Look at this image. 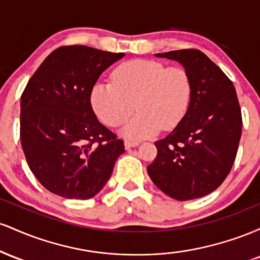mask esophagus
<instances>
[{"instance_id": "1", "label": "esophagus", "mask_w": 260, "mask_h": 260, "mask_svg": "<svg viewBox=\"0 0 260 260\" xmlns=\"http://www.w3.org/2000/svg\"><path fill=\"white\" fill-rule=\"evenodd\" d=\"M138 145H139V142H133V140H126V142H124V147H126V149L138 147Z\"/></svg>"}]
</instances>
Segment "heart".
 I'll return each mask as SVG.
<instances>
[{"mask_svg": "<svg viewBox=\"0 0 260 260\" xmlns=\"http://www.w3.org/2000/svg\"><path fill=\"white\" fill-rule=\"evenodd\" d=\"M113 83L96 82L89 92L92 111L110 127L127 120L136 103L138 115L122 128L132 139L170 131L183 120L192 98L189 74L154 59H131L112 72Z\"/></svg>", "mask_w": 260, "mask_h": 260, "instance_id": "1", "label": "heart"}]
</instances>
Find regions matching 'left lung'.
<instances>
[{"mask_svg":"<svg viewBox=\"0 0 260 260\" xmlns=\"http://www.w3.org/2000/svg\"><path fill=\"white\" fill-rule=\"evenodd\" d=\"M183 66L192 98L183 120L155 142L157 155L148 166L155 186L177 201L201 198L228 177L237 154L242 116L232 82L194 49L156 53Z\"/></svg>","mask_w":260,"mask_h":260,"instance_id":"obj_1","label":"left lung"}]
</instances>
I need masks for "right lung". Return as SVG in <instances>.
Here are the masks:
<instances>
[{
    "label": "right lung",
    "mask_w": 260,
    "mask_h": 260,
    "mask_svg": "<svg viewBox=\"0 0 260 260\" xmlns=\"http://www.w3.org/2000/svg\"><path fill=\"white\" fill-rule=\"evenodd\" d=\"M123 56L62 46L29 79L20 98V142L31 172L51 193L92 198L124 151L123 140L100 123L89 100L101 73Z\"/></svg>",
    "instance_id": "1"
}]
</instances>
